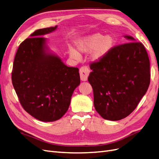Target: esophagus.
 Listing matches in <instances>:
<instances>
[{"mask_svg":"<svg viewBox=\"0 0 159 159\" xmlns=\"http://www.w3.org/2000/svg\"><path fill=\"white\" fill-rule=\"evenodd\" d=\"M80 78L82 81H87L89 74V70L87 66H82L80 69Z\"/></svg>","mask_w":159,"mask_h":159,"instance_id":"34e87169","label":"esophagus"}]
</instances>
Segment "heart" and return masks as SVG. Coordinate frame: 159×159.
I'll use <instances>...</instances> for the list:
<instances>
[{
  "mask_svg": "<svg viewBox=\"0 0 159 159\" xmlns=\"http://www.w3.org/2000/svg\"><path fill=\"white\" fill-rule=\"evenodd\" d=\"M114 40L112 36H104L96 33L86 36L78 41L76 44L77 50L81 53H88L93 50L91 54V58L94 61H98L106 56L113 48ZM69 54L75 60L80 59V56L78 52L70 48Z\"/></svg>",
  "mask_w": 159,
  "mask_h": 159,
  "instance_id": "obj_1",
  "label": "heart"
}]
</instances>
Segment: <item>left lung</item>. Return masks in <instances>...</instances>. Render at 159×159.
<instances>
[{
  "label": "left lung",
  "mask_w": 159,
  "mask_h": 159,
  "mask_svg": "<svg viewBox=\"0 0 159 159\" xmlns=\"http://www.w3.org/2000/svg\"><path fill=\"white\" fill-rule=\"evenodd\" d=\"M103 58L91 63L88 81L94 107L103 119L118 121L131 114L150 84V61L141 42L130 36Z\"/></svg>",
  "instance_id": "8db88e82"
}]
</instances>
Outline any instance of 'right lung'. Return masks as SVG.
<instances>
[{
  "instance_id": "1",
  "label": "right lung",
  "mask_w": 159,
  "mask_h": 159,
  "mask_svg": "<svg viewBox=\"0 0 159 159\" xmlns=\"http://www.w3.org/2000/svg\"><path fill=\"white\" fill-rule=\"evenodd\" d=\"M57 26L36 30L19 46L12 71L14 88L22 107L44 122L60 119L68 111L80 84L79 69L68 67L46 50V38Z\"/></svg>"
}]
</instances>
